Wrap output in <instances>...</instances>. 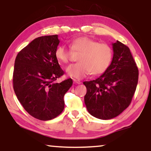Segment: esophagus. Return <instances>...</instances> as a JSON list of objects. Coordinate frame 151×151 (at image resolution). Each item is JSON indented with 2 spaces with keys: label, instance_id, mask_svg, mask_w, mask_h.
Listing matches in <instances>:
<instances>
[{
  "label": "esophagus",
  "instance_id": "1",
  "mask_svg": "<svg viewBox=\"0 0 151 151\" xmlns=\"http://www.w3.org/2000/svg\"><path fill=\"white\" fill-rule=\"evenodd\" d=\"M73 82L74 84H80L82 83L81 81H80V80H76V79H73Z\"/></svg>",
  "mask_w": 151,
  "mask_h": 151
}]
</instances>
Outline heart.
Segmentation results:
<instances>
[{"instance_id":"heart-1","label":"heart","mask_w":151,"mask_h":151,"mask_svg":"<svg viewBox=\"0 0 151 151\" xmlns=\"http://www.w3.org/2000/svg\"><path fill=\"white\" fill-rule=\"evenodd\" d=\"M70 47L78 55L79 63L70 65L66 71L70 77L82 79L89 74L98 76L104 73L110 67L113 60L112 48L106 43H100L88 37L83 36L71 41ZM71 50L65 45H60L55 51V56L59 62L67 64L70 61Z\"/></svg>"}]
</instances>
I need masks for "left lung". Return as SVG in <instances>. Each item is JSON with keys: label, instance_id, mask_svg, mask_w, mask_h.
<instances>
[{"label": "left lung", "instance_id": "1", "mask_svg": "<svg viewBox=\"0 0 151 151\" xmlns=\"http://www.w3.org/2000/svg\"><path fill=\"white\" fill-rule=\"evenodd\" d=\"M109 69L96 80L84 82L88 112L96 118L110 119L131 104L138 82L139 71L130 49L117 40Z\"/></svg>", "mask_w": 151, "mask_h": 151}]
</instances>
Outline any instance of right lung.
Segmentation results:
<instances>
[{"mask_svg": "<svg viewBox=\"0 0 151 151\" xmlns=\"http://www.w3.org/2000/svg\"><path fill=\"white\" fill-rule=\"evenodd\" d=\"M58 36L34 39L18 53L14 63V92L27 112L40 120H50L63 112L64 96L73 84L71 78L55 82L64 74L55 56Z\"/></svg>", "mask_w": 151, "mask_h": 151, "instance_id": "right-lung-1", "label": "right lung"}]
</instances>
